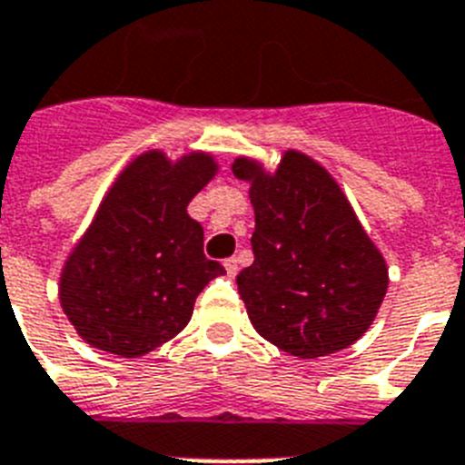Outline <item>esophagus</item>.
<instances>
[{"label": "esophagus", "instance_id": "34e87169", "mask_svg": "<svg viewBox=\"0 0 465 465\" xmlns=\"http://www.w3.org/2000/svg\"><path fill=\"white\" fill-rule=\"evenodd\" d=\"M224 269H227L229 276H236V273H238V260H236V257H229V260H224Z\"/></svg>", "mask_w": 465, "mask_h": 465}]
</instances>
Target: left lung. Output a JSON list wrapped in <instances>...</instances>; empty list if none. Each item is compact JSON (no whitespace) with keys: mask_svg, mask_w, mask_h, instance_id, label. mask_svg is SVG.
Wrapping results in <instances>:
<instances>
[{"mask_svg":"<svg viewBox=\"0 0 465 465\" xmlns=\"http://www.w3.org/2000/svg\"><path fill=\"white\" fill-rule=\"evenodd\" d=\"M232 173L255 210V262L236 278L252 328L302 361L349 349L377 318L389 266L344 189L300 149L276 171L238 156Z\"/></svg>","mask_w":465,"mask_h":465,"instance_id":"left-lung-1","label":"left lung"}]
</instances>
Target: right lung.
Instances as JSON below:
<instances>
[{"instance_id": "obj_1", "label": "right lung", "mask_w": 465, "mask_h": 465, "mask_svg": "<svg viewBox=\"0 0 465 465\" xmlns=\"http://www.w3.org/2000/svg\"><path fill=\"white\" fill-rule=\"evenodd\" d=\"M217 173L203 149H147L121 168L60 269V306L88 346L140 358L187 328L201 290L224 273L187 213Z\"/></svg>"}]
</instances>
